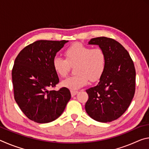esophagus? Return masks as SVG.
Returning a JSON list of instances; mask_svg holds the SVG:
<instances>
[{
	"label": "esophagus",
	"mask_w": 149,
	"mask_h": 149,
	"mask_svg": "<svg viewBox=\"0 0 149 149\" xmlns=\"http://www.w3.org/2000/svg\"><path fill=\"white\" fill-rule=\"evenodd\" d=\"M78 93L77 91H74V90H71V95L72 97H74V96H75V95L77 94V93Z\"/></svg>",
	"instance_id": "34e87169"
}]
</instances>
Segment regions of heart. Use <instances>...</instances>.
Masks as SVG:
<instances>
[{"mask_svg": "<svg viewBox=\"0 0 149 149\" xmlns=\"http://www.w3.org/2000/svg\"><path fill=\"white\" fill-rule=\"evenodd\" d=\"M65 59L55 56L52 60V67L60 77L67 76L71 68L75 66L76 74L62 81L64 86L76 90L86 85L89 80L95 82L99 80L104 72L106 56L100 48H91L81 43H75L65 50Z\"/></svg>", "mask_w": 149, "mask_h": 149, "instance_id": "heart-1", "label": "heart"}]
</instances>
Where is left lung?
Returning <instances> with one entry per match:
<instances>
[{
	"label": "left lung",
	"instance_id": "1",
	"mask_svg": "<svg viewBox=\"0 0 149 149\" xmlns=\"http://www.w3.org/2000/svg\"><path fill=\"white\" fill-rule=\"evenodd\" d=\"M106 56L104 72L96 86L86 90L89 99L85 110L100 122L119 118L127 109L135 95V69L129 52L120 42L105 37L93 38Z\"/></svg>",
	"mask_w": 149,
	"mask_h": 149
}]
</instances>
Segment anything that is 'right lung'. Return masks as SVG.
<instances>
[{
  "label": "right lung",
  "instance_id": "obj_1",
  "mask_svg": "<svg viewBox=\"0 0 149 149\" xmlns=\"http://www.w3.org/2000/svg\"><path fill=\"white\" fill-rule=\"evenodd\" d=\"M68 41H37L24 48L15 59L12 71L14 99L24 114L37 123L56 120L71 99L66 87L50 90L59 83L52 60Z\"/></svg>",
  "mask_w": 149,
  "mask_h": 149
}]
</instances>
